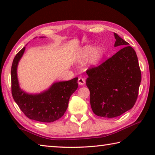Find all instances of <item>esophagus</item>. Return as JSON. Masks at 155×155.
I'll list each match as a JSON object with an SVG mask.
<instances>
[{
    "mask_svg": "<svg viewBox=\"0 0 155 155\" xmlns=\"http://www.w3.org/2000/svg\"><path fill=\"white\" fill-rule=\"evenodd\" d=\"M85 79H84V78H81V77L78 78V83L80 85H83L84 84H85Z\"/></svg>",
    "mask_w": 155,
    "mask_h": 155,
    "instance_id": "esophagus-1",
    "label": "esophagus"
}]
</instances>
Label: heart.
<instances>
[{
	"label": "heart",
	"mask_w": 155,
	"mask_h": 155,
	"mask_svg": "<svg viewBox=\"0 0 155 155\" xmlns=\"http://www.w3.org/2000/svg\"><path fill=\"white\" fill-rule=\"evenodd\" d=\"M103 53V49L101 47L95 48L94 46L85 45L77 52L75 59L78 61H83L90 57L91 64H96L101 59Z\"/></svg>",
	"instance_id": "1"
}]
</instances>
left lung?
<instances>
[{
    "instance_id": "8db88e82",
    "label": "left lung",
    "mask_w": 155,
    "mask_h": 155,
    "mask_svg": "<svg viewBox=\"0 0 155 155\" xmlns=\"http://www.w3.org/2000/svg\"><path fill=\"white\" fill-rule=\"evenodd\" d=\"M114 47H123L99 66L87 70L93 112L112 118L133 108L137 98L141 76L136 52L114 33Z\"/></svg>"
}]
</instances>
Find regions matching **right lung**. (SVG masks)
Returning <instances> with one entry per match:
<instances>
[{"mask_svg":"<svg viewBox=\"0 0 155 155\" xmlns=\"http://www.w3.org/2000/svg\"><path fill=\"white\" fill-rule=\"evenodd\" d=\"M25 51V46L15 55L12 63L11 77L13 98L21 111L29 119L41 122L56 121L64 115L70 96L78 88V78L54 82L40 93L27 92L20 88L17 74L18 65Z\"/></svg>","mask_w":155,"mask_h":155,"instance_id":"obj_1","label":"right lung"}]
</instances>
